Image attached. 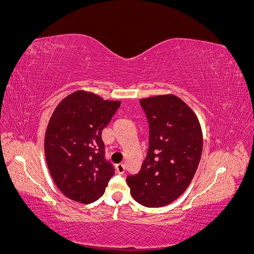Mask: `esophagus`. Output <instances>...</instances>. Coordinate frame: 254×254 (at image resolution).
Listing matches in <instances>:
<instances>
[{
  "label": "esophagus",
  "mask_w": 254,
  "mask_h": 254,
  "mask_svg": "<svg viewBox=\"0 0 254 254\" xmlns=\"http://www.w3.org/2000/svg\"><path fill=\"white\" fill-rule=\"evenodd\" d=\"M115 171H117L118 174L120 175H123L125 173V165L123 163H120V164H117L115 165Z\"/></svg>",
  "instance_id": "1"
}]
</instances>
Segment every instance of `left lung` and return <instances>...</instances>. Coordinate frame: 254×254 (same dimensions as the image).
Wrapping results in <instances>:
<instances>
[{"instance_id":"obj_1","label":"left lung","mask_w":254,"mask_h":254,"mask_svg":"<svg viewBox=\"0 0 254 254\" xmlns=\"http://www.w3.org/2000/svg\"><path fill=\"white\" fill-rule=\"evenodd\" d=\"M140 105L149 126L148 149L140 172L126 181L136 202L159 207L176 200L193 179L202 153L201 128L175 95L143 98Z\"/></svg>"}]
</instances>
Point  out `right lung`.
<instances>
[{
  "instance_id": "right-lung-1",
  "label": "right lung",
  "mask_w": 254,
  "mask_h": 254,
  "mask_svg": "<svg viewBox=\"0 0 254 254\" xmlns=\"http://www.w3.org/2000/svg\"><path fill=\"white\" fill-rule=\"evenodd\" d=\"M120 105L77 91L64 98L52 115L44 139L45 158L54 182L72 200H97L114 175L105 158L102 131Z\"/></svg>"
}]
</instances>
